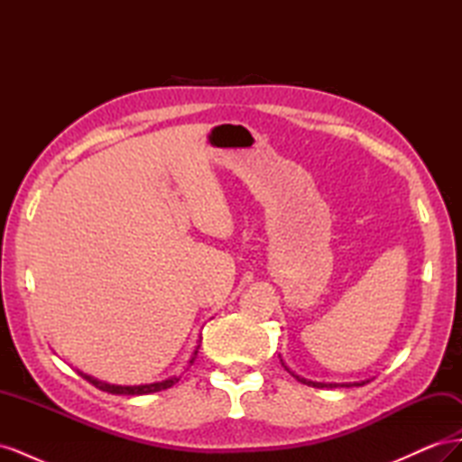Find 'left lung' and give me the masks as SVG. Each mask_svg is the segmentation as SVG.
<instances>
[{
    "label": "left lung",
    "instance_id": "1",
    "mask_svg": "<svg viewBox=\"0 0 462 462\" xmlns=\"http://www.w3.org/2000/svg\"><path fill=\"white\" fill-rule=\"evenodd\" d=\"M292 375H295V374H292ZM297 377V380L300 382V383H304V385H310V387H339L337 383H316V382H309V380H302V377H299V375H295ZM365 383H368V382H362V383H355V385H365ZM353 383H341V387H351Z\"/></svg>",
    "mask_w": 462,
    "mask_h": 462
}]
</instances>
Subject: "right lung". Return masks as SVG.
<instances>
[{"instance_id":"1","label":"right lung","mask_w":462,"mask_h":462,"mask_svg":"<svg viewBox=\"0 0 462 462\" xmlns=\"http://www.w3.org/2000/svg\"><path fill=\"white\" fill-rule=\"evenodd\" d=\"M199 348H200V345L197 346V351H194L190 365L194 362V358H197ZM80 375L85 377L87 382H90L94 387L107 391V393H111V395H148V393H156V391H163L167 387H171L175 382H179V377H170V380H163V382H158V383H148V385H109V383H104V382H97V380H94V377L82 374V372H80Z\"/></svg>"}]
</instances>
